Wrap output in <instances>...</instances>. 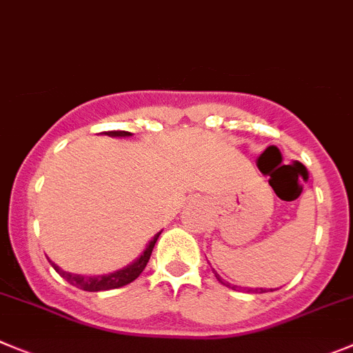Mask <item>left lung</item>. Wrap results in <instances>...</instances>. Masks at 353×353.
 Returning a JSON list of instances; mask_svg holds the SVG:
<instances>
[{"label": "left lung", "mask_w": 353, "mask_h": 353, "mask_svg": "<svg viewBox=\"0 0 353 353\" xmlns=\"http://www.w3.org/2000/svg\"><path fill=\"white\" fill-rule=\"evenodd\" d=\"M212 272H214V275H216V279H217V281L221 282L223 285H226V288H232V289H235V285H230L228 282H225V281H223L221 276L217 275V272H216V270H212ZM247 291H254V292H266V289H263V288H261V289H247ZM270 291H272V289H270Z\"/></svg>", "instance_id": "left-lung-1"}]
</instances>
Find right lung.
Wrapping results in <instances>:
<instances>
[{"mask_svg": "<svg viewBox=\"0 0 353 353\" xmlns=\"http://www.w3.org/2000/svg\"><path fill=\"white\" fill-rule=\"evenodd\" d=\"M102 134H104V136H110V137H130L132 136L130 132H125V130H111V132H102ZM160 233H157V235L150 240V243L146 245V249L143 251V254H141L136 261L130 263V265L125 266V268L117 270V272L108 273V275H95V276L78 275V273L64 272V270L59 268L55 263H52V261L50 263H52V266L55 268V272H57L62 279H65V281H68L71 285H74V288L83 289V291L97 292V291H110V289L123 288V285H127V284H130V282L136 281L137 276L143 273V270L146 268L148 261H150L151 252H153V247H154V243H157Z\"/></svg>", "mask_w": 353, "mask_h": 353, "instance_id": "obj_1", "label": "right lung"}]
</instances>
